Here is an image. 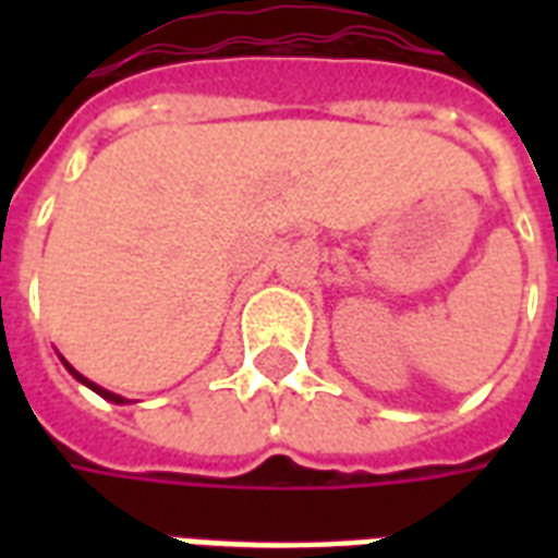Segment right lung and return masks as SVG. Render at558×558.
<instances>
[{
    "label": "right lung",
    "instance_id": "1",
    "mask_svg": "<svg viewBox=\"0 0 558 558\" xmlns=\"http://www.w3.org/2000/svg\"><path fill=\"white\" fill-rule=\"evenodd\" d=\"M59 359H62V355H59ZM62 364H65L68 371H71V376H74V379H80L83 386H89L92 391H95V395H101L104 400H110V403H128L125 398H119V395H113V391H107V388H101V386H95V383H89V379H86V376H83V374H77V371H74V367H71V364H68L65 359H62Z\"/></svg>",
    "mask_w": 558,
    "mask_h": 558
}]
</instances>
